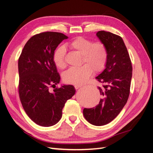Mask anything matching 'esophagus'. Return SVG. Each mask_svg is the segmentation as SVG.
Returning <instances> with one entry per match:
<instances>
[{"instance_id":"obj_1","label":"esophagus","mask_w":153,"mask_h":153,"mask_svg":"<svg viewBox=\"0 0 153 153\" xmlns=\"http://www.w3.org/2000/svg\"><path fill=\"white\" fill-rule=\"evenodd\" d=\"M82 87V85H75V89H79L80 87Z\"/></svg>"}]
</instances>
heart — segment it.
<instances>
[{
  "instance_id": "heart-1",
  "label": "heart",
  "mask_w": 153,
  "mask_h": 153,
  "mask_svg": "<svg viewBox=\"0 0 153 153\" xmlns=\"http://www.w3.org/2000/svg\"><path fill=\"white\" fill-rule=\"evenodd\" d=\"M74 52L82 56L81 65L78 68H70L64 73L63 80L68 84L81 85L91 76L92 71L99 73L103 70L108 59V50L106 45L101 41L92 43L90 39L78 37L68 44ZM66 49L63 46L55 50L53 60L59 69L66 67Z\"/></svg>"
}]
</instances>
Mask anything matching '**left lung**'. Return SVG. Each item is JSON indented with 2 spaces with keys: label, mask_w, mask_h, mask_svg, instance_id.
I'll return each instance as SVG.
<instances>
[{
  "label": "left lung",
  "mask_w": 153,
  "mask_h": 153,
  "mask_svg": "<svg viewBox=\"0 0 153 153\" xmlns=\"http://www.w3.org/2000/svg\"><path fill=\"white\" fill-rule=\"evenodd\" d=\"M96 36L108 50L105 68L96 80L102 84L98 87L101 98L92 108H84L83 114L89 123L103 126L116 117L126 105L130 91L132 66L127 48L121 36L104 30Z\"/></svg>",
  "instance_id": "left-lung-1"
}]
</instances>
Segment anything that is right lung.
Segmentation results:
<instances>
[{"label":"right lung","instance_id":"1","mask_svg":"<svg viewBox=\"0 0 153 153\" xmlns=\"http://www.w3.org/2000/svg\"><path fill=\"white\" fill-rule=\"evenodd\" d=\"M68 36L61 32H45L28 40L18 59V92L23 108L29 118L41 126L57 124L62 117L66 101L75 94L71 85L55 88L60 75L53 60L54 52Z\"/></svg>","mask_w":153,"mask_h":153}]
</instances>
